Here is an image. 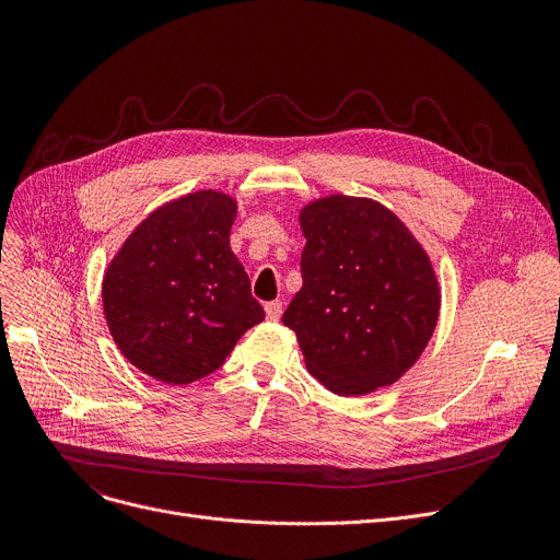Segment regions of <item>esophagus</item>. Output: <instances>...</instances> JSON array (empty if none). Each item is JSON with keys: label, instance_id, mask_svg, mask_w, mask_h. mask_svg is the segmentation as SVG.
I'll return each instance as SVG.
<instances>
[{"label": "esophagus", "instance_id": "1", "mask_svg": "<svg viewBox=\"0 0 560 560\" xmlns=\"http://www.w3.org/2000/svg\"><path fill=\"white\" fill-rule=\"evenodd\" d=\"M264 310H266L268 322H279V318H281V312H283V305H281V301L277 299V301H268Z\"/></svg>", "mask_w": 560, "mask_h": 560}]
</instances>
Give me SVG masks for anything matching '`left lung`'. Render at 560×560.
I'll return each mask as SVG.
<instances>
[{
	"instance_id": "obj_1",
	"label": "left lung",
	"mask_w": 560,
	"mask_h": 560,
	"mask_svg": "<svg viewBox=\"0 0 560 560\" xmlns=\"http://www.w3.org/2000/svg\"><path fill=\"white\" fill-rule=\"evenodd\" d=\"M303 285L281 322L339 396L401 378L434 335L441 288L417 236L374 199L330 195L299 212Z\"/></svg>"
}]
</instances>
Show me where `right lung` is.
<instances>
[{
    "label": "right lung",
    "instance_id": "obj_1",
    "mask_svg": "<svg viewBox=\"0 0 560 560\" xmlns=\"http://www.w3.org/2000/svg\"><path fill=\"white\" fill-rule=\"evenodd\" d=\"M234 219L230 195L197 190L152 210L113 257L106 324L143 374L168 385L203 378L266 318L230 248Z\"/></svg>",
    "mask_w": 560,
    "mask_h": 560
}]
</instances>
